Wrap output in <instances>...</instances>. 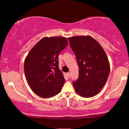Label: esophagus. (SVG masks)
I'll list each match as a JSON object with an SVG mask.
<instances>
[{"mask_svg":"<svg viewBox=\"0 0 129 129\" xmlns=\"http://www.w3.org/2000/svg\"><path fill=\"white\" fill-rule=\"evenodd\" d=\"M67 77H68V78H70V73H67Z\"/></svg>","mask_w":129,"mask_h":129,"instance_id":"34e87169","label":"esophagus"}]
</instances>
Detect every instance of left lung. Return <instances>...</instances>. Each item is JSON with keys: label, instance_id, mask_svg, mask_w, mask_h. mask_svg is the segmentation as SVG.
<instances>
[{"label": "left lung", "instance_id": "left-lung-1", "mask_svg": "<svg viewBox=\"0 0 129 129\" xmlns=\"http://www.w3.org/2000/svg\"><path fill=\"white\" fill-rule=\"evenodd\" d=\"M79 66V78L73 82L79 95L89 98L97 95L107 82L110 65L103 48L90 36L68 38Z\"/></svg>", "mask_w": 129, "mask_h": 129}]
</instances>
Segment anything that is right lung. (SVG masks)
Listing matches in <instances>:
<instances>
[{
	"instance_id": "add662e5",
	"label": "right lung",
	"mask_w": 129,
	"mask_h": 129,
	"mask_svg": "<svg viewBox=\"0 0 129 129\" xmlns=\"http://www.w3.org/2000/svg\"><path fill=\"white\" fill-rule=\"evenodd\" d=\"M68 45L66 38L44 37L25 59L24 72L28 83L36 95L50 98L61 91L65 79L58 67V54Z\"/></svg>"
}]
</instances>
